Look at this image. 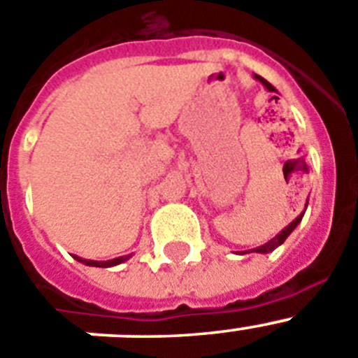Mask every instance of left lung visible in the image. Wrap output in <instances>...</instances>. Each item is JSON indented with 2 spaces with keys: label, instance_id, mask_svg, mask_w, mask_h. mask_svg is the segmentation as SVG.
Masks as SVG:
<instances>
[{
  "label": "left lung",
  "instance_id": "8db88e82",
  "mask_svg": "<svg viewBox=\"0 0 358 358\" xmlns=\"http://www.w3.org/2000/svg\"><path fill=\"white\" fill-rule=\"evenodd\" d=\"M255 78L258 79V81H262L263 86H265V88L268 90V92H275V88H273V86L270 85V83L266 81V79H263L262 76H255ZM273 99H277V96H273ZM306 206H307V205H306ZM302 217H303V212L300 213V215L296 217V219L293 220V222H289V224L286 226V228L282 229V231H280L279 235L273 236V238L270 240V242L263 243V245H259V247H255V249H250V252H259V255H266V252H272L273 249H277V247H279L280 243L285 242V240L288 238L289 235H292V231L296 228V226H299V222H300V220H302Z\"/></svg>",
  "mask_w": 358,
  "mask_h": 358
}]
</instances>
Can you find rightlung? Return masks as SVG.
<instances>
[{
    "label": "right lung",
    "mask_w": 358,
    "mask_h": 358,
    "mask_svg": "<svg viewBox=\"0 0 358 358\" xmlns=\"http://www.w3.org/2000/svg\"><path fill=\"white\" fill-rule=\"evenodd\" d=\"M73 258L78 259V262L85 263V265H88V266H100V268H108V266H115V265H120V263L127 262V259L130 258V255L129 256H120V258L109 259V262H93V259H83V258H79V256H73Z\"/></svg>",
    "instance_id": "right-lung-1"
}]
</instances>
